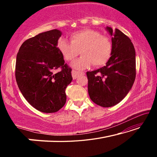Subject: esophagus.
Returning a JSON list of instances; mask_svg holds the SVG:
<instances>
[{
	"label": "esophagus",
	"mask_w": 157,
	"mask_h": 157,
	"mask_svg": "<svg viewBox=\"0 0 157 157\" xmlns=\"http://www.w3.org/2000/svg\"><path fill=\"white\" fill-rule=\"evenodd\" d=\"M72 73L73 78L74 79H75L77 78H78V76L79 75H80V74H84V73H79V72H78V71H76L75 70H73L72 71V73Z\"/></svg>",
	"instance_id": "obj_1"
}]
</instances>
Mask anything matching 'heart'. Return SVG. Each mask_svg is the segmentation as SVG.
I'll list each match as a JSON object with an SVG mask.
<instances>
[{
    "instance_id": "1",
    "label": "heart",
    "mask_w": 157,
    "mask_h": 157,
    "mask_svg": "<svg viewBox=\"0 0 157 157\" xmlns=\"http://www.w3.org/2000/svg\"><path fill=\"white\" fill-rule=\"evenodd\" d=\"M71 43L60 39L57 48L66 61H73L80 52L82 56L71 63L78 70H84L93 65L95 67L103 66L109 60L112 53V44L108 36L100 32L85 29L73 33Z\"/></svg>"
}]
</instances>
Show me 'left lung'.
Wrapping results in <instances>:
<instances>
[{
    "label": "left lung",
    "instance_id": "1",
    "mask_svg": "<svg viewBox=\"0 0 157 157\" xmlns=\"http://www.w3.org/2000/svg\"><path fill=\"white\" fill-rule=\"evenodd\" d=\"M111 37L112 53L106 66L86 72L91 100L103 107L121 102L132 89L136 78V52L128 36L118 29L106 28Z\"/></svg>",
    "mask_w": 157,
    "mask_h": 157
}]
</instances>
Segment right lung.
<instances>
[{"instance_id": "obj_1", "label": "right lung", "mask_w": 157, "mask_h": 157, "mask_svg": "<svg viewBox=\"0 0 157 157\" xmlns=\"http://www.w3.org/2000/svg\"><path fill=\"white\" fill-rule=\"evenodd\" d=\"M59 30L37 34L23 43L17 53L15 76L25 100L39 111L57 112L66 101L65 90L72 81L71 68L57 47ZM58 67L62 70L57 74Z\"/></svg>"}]
</instances>
